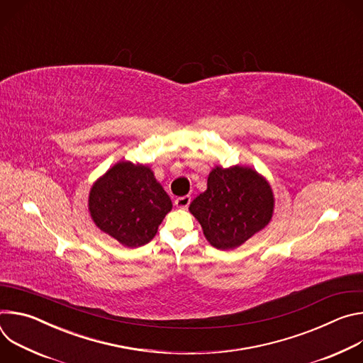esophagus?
I'll return each mask as SVG.
<instances>
[{"label":"esophagus","mask_w":363,"mask_h":363,"mask_svg":"<svg viewBox=\"0 0 363 363\" xmlns=\"http://www.w3.org/2000/svg\"><path fill=\"white\" fill-rule=\"evenodd\" d=\"M191 203V196L189 195H184L175 199V205L178 208H186V206Z\"/></svg>","instance_id":"esophagus-1"}]
</instances>
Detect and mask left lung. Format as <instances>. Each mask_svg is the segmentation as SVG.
I'll list each match as a JSON object with an SVG mask.
<instances>
[{
  "mask_svg": "<svg viewBox=\"0 0 363 363\" xmlns=\"http://www.w3.org/2000/svg\"><path fill=\"white\" fill-rule=\"evenodd\" d=\"M206 186L191 202L189 211L216 248H235L269 224L273 216V192L255 171L217 167Z\"/></svg>",
  "mask_w": 363,
  "mask_h": 363,
  "instance_id": "obj_1",
  "label": "left lung"
}]
</instances>
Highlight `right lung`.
<instances>
[{"mask_svg":"<svg viewBox=\"0 0 363 363\" xmlns=\"http://www.w3.org/2000/svg\"><path fill=\"white\" fill-rule=\"evenodd\" d=\"M172 202L152 171L119 162L91 188L89 210L96 225L126 247L149 242Z\"/></svg>","mask_w":363,"mask_h":363,"instance_id":"1","label":"right lung"}]
</instances>
